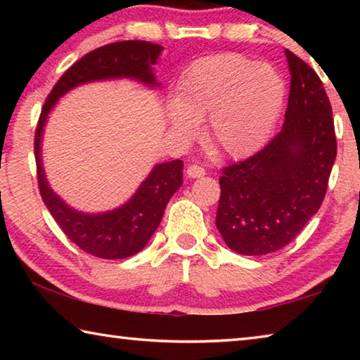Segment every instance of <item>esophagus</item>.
<instances>
[{
    "label": "esophagus",
    "mask_w": 360,
    "mask_h": 360,
    "mask_svg": "<svg viewBox=\"0 0 360 360\" xmlns=\"http://www.w3.org/2000/svg\"><path fill=\"white\" fill-rule=\"evenodd\" d=\"M186 174H187V178L195 179V178H202V176L206 174V172H205V168L200 165H188Z\"/></svg>",
    "instance_id": "esophagus-1"
}]
</instances>
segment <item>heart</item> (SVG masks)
Instances as JSON below:
<instances>
[{"instance_id":"obj_1","label":"heart","mask_w":360,"mask_h":360,"mask_svg":"<svg viewBox=\"0 0 360 360\" xmlns=\"http://www.w3.org/2000/svg\"><path fill=\"white\" fill-rule=\"evenodd\" d=\"M285 84L266 63L240 53H219L182 72L169 106L172 129L184 141L206 119V139L227 157H245L266 141L281 112Z\"/></svg>"}]
</instances>
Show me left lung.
<instances>
[{
	"label": "left lung",
	"mask_w": 360,
	"mask_h": 360,
	"mask_svg": "<svg viewBox=\"0 0 360 360\" xmlns=\"http://www.w3.org/2000/svg\"><path fill=\"white\" fill-rule=\"evenodd\" d=\"M289 105L281 131L254 155L222 168L216 227L231 251L276 252L324 202L337 157L332 106L316 71L285 51Z\"/></svg>",
	"instance_id": "8db88e82"
}]
</instances>
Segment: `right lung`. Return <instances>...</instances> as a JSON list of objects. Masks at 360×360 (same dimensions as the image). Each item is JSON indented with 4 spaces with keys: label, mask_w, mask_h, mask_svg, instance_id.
Masks as SVG:
<instances>
[{
    "label": "right lung",
    "mask_w": 360,
    "mask_h": 360,
    "mask_svg": "<svg viewBox=\"0 0 360 360\" xmlns=\"http://www.w3.org/2000/svg\"><path fill=\"white\" fill-rule=\"evenodd\" d=\"M162 49L149 41H120L95 49L63 72L41 109L34 131V158L42 202L63 233L84 252L95 257L125 259L148 245L162 221L168 200L182 184L184 165L181 160L160 163L129 203L105 214H82L66 206L47 184L41 165L42 127L56 101L79 84L109 77H133L155 85L150 65L155 63Z\"/></svg>",
    "instance_id": "obj_1"
}]
</instances>
